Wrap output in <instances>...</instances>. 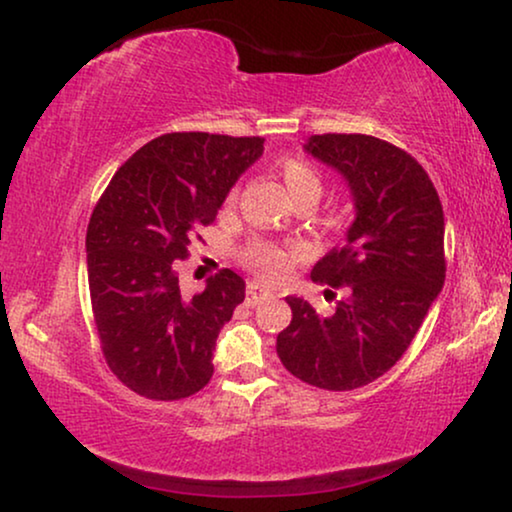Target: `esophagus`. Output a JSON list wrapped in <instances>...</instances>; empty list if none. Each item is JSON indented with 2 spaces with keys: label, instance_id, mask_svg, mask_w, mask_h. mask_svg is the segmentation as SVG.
I'll list each match as a JSON object with an SVG mask.
<instances>
[{
  "label": "esophagus",
  "instance_id": "obj_1",
  "mask_svg": "<svg viewBox=\"0 0 512 512\" xmlns=\"http://www.w3.org/2000/svg\"><path fill=\"white\" fill-rule=\"evenodd\" d=\"M245 292H248V304H257L262 297L271 295V288H269V285H264L262 281H250L248 290H245Z\"/></svg>",
  "mask_w": 512,
  "mask_h": 512
}]
</instances>
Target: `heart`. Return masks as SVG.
Masks as SVG:
<instances>
[{"label": "heart", "instance_id": "1", "mask_svg": "<svg viewBox=\"0 0 512 512\" xmlns=\"http://www.w3.org/2000/svg\"><path fill=\"white\" fill-rule=\"evenodd\" d=\"M281 175L292 201L320 199L323 194V177L304 159H285L281 163ZM245 262L267 276H276L288 267L290 250L271 241H252L245 250Z\"/></svg>", "mask_w": 512, "mask_h": 512}]
</instances>
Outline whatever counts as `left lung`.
I'll return each mask as SVG.
<instances>
[{
    "mask_svg": "<svg viewBox=\"0 0 512 512\" xmlns=\"http://www.w3.org/2000/svg\"><path fill=\"white\" fill-rule=\"evenodd\" d=\"M304 152L335 168L356 220L311 271L346 288L330 316L288 297L290 325L276 351L285 370L325 391L370 384L403 358L445 285V215L431 177L391 142L360 133L311 135ZM330 292V290H325Z\"/></svg>",
    "mask_w": 512,
    "mask_h": 512,
    "instance_id": "left-lung-1",
    "label": "left lung"
}]
</instances>
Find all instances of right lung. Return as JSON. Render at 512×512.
Returning <instances> with one entry per match:
<instances>
[{"mask_svg":"<svg viewBox=\"0 0 512 512\" xmlns=\"http://www.w3.org/2000/svg\"><path fill=\"white\" fill-rule=\"evenodd\" d=\"M262 152V138L166 133L114 173L93 208L86 269L102 356L142 398H189L213 377L217 335L245 281L222 269L187 297L177 262Z\"/></svg>","mask_w":512,"mask_h":512,"instance_id":"1","label":"right lung"}]
</instances>
